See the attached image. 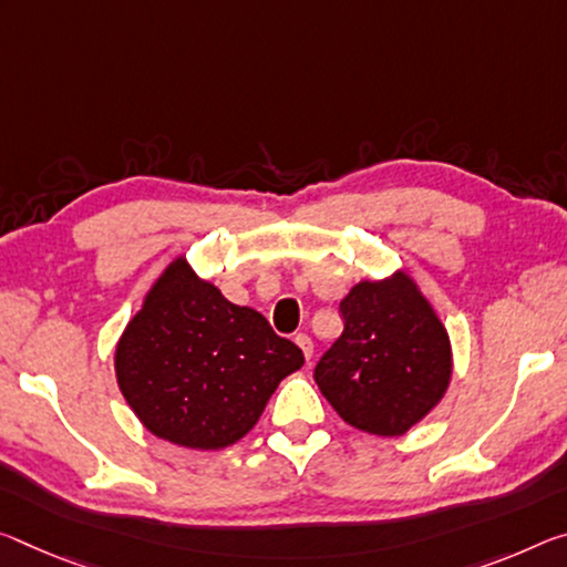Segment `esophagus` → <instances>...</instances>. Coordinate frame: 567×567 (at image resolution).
Wrapping results in <instances>:
<instances>
[{"label": "esophagus", "mask_w": 567, "mask_h": 567, "mask_svg": "<svg viewBox=\"0 0 567 567\" xmlns=\"http://www.w3.org/2000/svg\"><path fill=\"white\" fill-rule=\"evenodd\" d=\"M295 343L300 346V350H302V355L308 358H312V338L310 336H305V332H298V336H295Z\"/></svg>", "instance_id": "esophagus-1"}]
</instances>
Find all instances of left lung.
I'll return each mask as SVG.
<instances>
[{"label":"left lung","instance_id":"left-lung-1","mask_svg":"<svg viewBox=\"0 0 567 567\" xmlns=\"http://www.w3.org/2000/svg\"><path fill=\"white\" fill-rule=\"evenodd\" d=\"M340 316L343 336L316 365L318 389L350 426L406 434L452 381L446 328L406 272L350 287Z\"/></svg>","mask_w":567,"mask_h":567}]
</instances>
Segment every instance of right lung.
<instances>
[{"mask_svg": "<svg viewBox=\"0 0 567 567\" xmlns=\"http://www.w3.org/2000/svg\"><path fill=\"white\" fill-rule=\"evenodd\" d=\"M302 363L292 340L229 302L184 257L146 292L115 348V379L141 424L202 452L239 442Z\"/></svg>", "mask_w": 567, "mask_h": 567, "instance_id": "obj_1", "label": "right lung"}]
</instances>
